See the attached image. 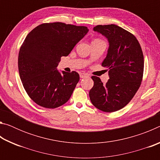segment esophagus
I'll return each mask as SVG.
<instances>
[{"mask_svg": "<svg viewBox=\"0 0 160 160\" xmlns=\"http://www.w3.org/2000/svg\"><path fill=\"white\" fill-rule=\"evenodd\" d=\"M88 76L89 75L87 73H84V72H81V73H80V77L81 78H88Z\"/></svg>", "mask_w": 160, "mask_h": 160, "instance_id": "obj_1", "label": "esophagus"}]
</instances>
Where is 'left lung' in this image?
I'll use <instances>...</instances> for the list:
<instances>
[{"instance_id": "8db88e82", "label": "left lung", "mask_w": 160, "mask_h": 160, "mask_svg": "<svg viewBox=\"0 0 160 160\" xmlns=\"http://www.w3.org/2000/svg\"><path fill=\"white\" fill-rule=\"evenodd\" d=\"M93 30L109 42L102 66L108 68L109 79L104 85L99 77H92L94 86L89 92L90 99L102 112H116L128 104L140 88L144 70L143 53L134 35L121 27L97 25Z\"/></svg>"}]
</instances>
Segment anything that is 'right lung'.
Returning a JSON list of instances; mask_svg holds the SVG:
<instances>
[{"mask_svg": "<svg viewBox=\"0 0 160 160\" xmlns=\"http://www.w3.org/2000/svg\"><path fill=\"white\" fill-rule=\"evenodd\" d=\"M88 31L87 27L53 22L42 24L28 34L19 52L18 69L24 88L36 104L54 109L68 101L80 75L59 72L57 66Z\"/></svg>", "mask_w": 160, "mask_h": 160, "instance_id": "add662e5", "label": "right lung"}]
</instances>
